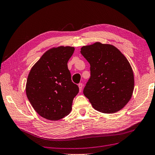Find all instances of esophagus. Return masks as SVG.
Returning a JSON list of instances; mask_svg holds the SVG:
<instances>
[{
    "label": "esophagus",
    "mask_w": 155,
    "mask_h": 155,
    "mask_svg": "<svg viewBox=\"0 0 155 155\" xmlns=\"http://www.w3.org/2000/svg\"><path fill=\"white\" fill-rule=\"evenodd\" d=\"M78 86H79V88H80V92H81V90H82V88H83V84L80 83L78 84Z\"/></svg>",
    "instance_id": "obj_1"
}]
</instances>
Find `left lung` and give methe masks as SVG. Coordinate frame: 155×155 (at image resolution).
<instances>
[{
  "instance_id": "left-lung-1",
  "label": "left lung",
  "mask_w": 155,
  "mask_h": 155,
  "mask_svg": "<svg viewBox=\"0 0 155 155\" xmlns=\"http://www.w3.org/2000/svg\"><path fill=\"white\" fill-rule=\"evenodd\" d=\"M81 54L90 65V78L83 93L98 111L113 113L132 97L134 78L124 55L113 45L96 42L83 46Z\"/></svg>"
}]
</instances>
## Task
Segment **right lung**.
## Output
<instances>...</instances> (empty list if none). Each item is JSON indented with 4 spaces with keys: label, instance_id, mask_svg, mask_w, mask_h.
I'll list each match as a JSON object with an SVG mask.
<instances>
[{
    "label": "right lung",
    "instance_id": "add662e5",
    "mask_svg": "<svg viewBox=\"0 0 155 155\" xmlns=\"http://www.w3.org/2000/svg\"><path fill=\"white\" fill-rule=\"evenodd\" d=\"M74 48L59 46L46 51L30 70L26 94L42 117L56 121L68 115L79 87L71 81L68 62Z\"/></svg>",
    "mask_w": 155,
    "mask_h": 155
}]
</instances>
